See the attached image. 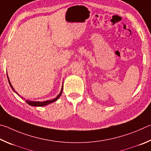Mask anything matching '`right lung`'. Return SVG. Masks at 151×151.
Masks as SVG:
<instances>
[{
	"label": "right lung",
	"mask_w": 151,
	"mask_h": 151,
	"mask_svg": "<svg viewBox=\"0 0 151 151\" xmlns=\"http://www.w3.org/2000/svg\"><path fill=\"white\" fill-rule=\"evenodd\" d=\"M8 80H9V84H10V87H11V88L12 89V90L14 91L16 93H17V92H16V91L14 90V88H13V87L12 86L11 83H10V81H9V77H8ZM62 90H63V87H62V91H61L59 95H58V96L56 97V98H55V99H52V100H48V101H42V102H41V101H28V100H26V102L27 103V104H28V105H31V106H36V107H42V106H44V105H47V104H51V103H53V102H54V101H56V100L60 97L61 95H62ZM17 94H18V93H17ZM18 96H19V95H18Z\"/></svg>",
	"instance_id": "obj_1"
}]
</instances>
